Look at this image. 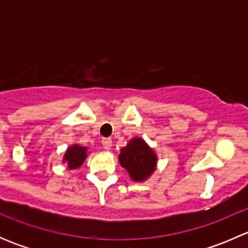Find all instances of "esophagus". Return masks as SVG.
<instances>
[{"label":"esophagus","mask_w":248,"mask_h":248,"mask_svg":"<svg viewBox=\"0 0 248 248\" xmlns=\"http://www.w3.org/2000/svg\"><path fill=\"white\" fill-rule=\"evenodd\" d=\"M102 145H103V147L106 150H110V149H111V145H112L111 139H109V138L102 139Z\"/></svg>","instance_id":"1"}]
</instances>
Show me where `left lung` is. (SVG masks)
Wrapping results in <instances>:
<instances>
[{"label": "left lung", "mask_w": 248, "mask_h": 248, "mask_svg": "<svg viewBox=\"0 0 248 248\" xmlns=\"http://www.w3.org/2000/svg\"><path fill=\"white\" fill-rule=\"evenodd\" d=\"M119 162L136 182L149 179L156 170L157 155L141 138H133L120 150Z\"/></svg>", "instance_id": "obj_1"}]
</instances>
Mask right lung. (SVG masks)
Masks as SVG:
<instances>
[{"instance_id":"add662e5","label":"right lung","mask_w":248,"mask_h":248,"mask_svg":"<svg viewBox=\"0 0 248 248\" xmlns=\"http://www.w3.org/2000/svg\"><path fill=\"white\" fill-rule=\"evenodd\" d=\"M87 157V147L74 144L67 149L63 156V163H67L68 169H77L82 166Z\"/></svg>"}]
</instances>
